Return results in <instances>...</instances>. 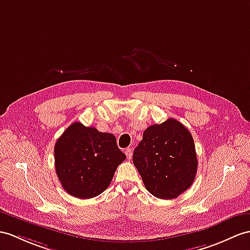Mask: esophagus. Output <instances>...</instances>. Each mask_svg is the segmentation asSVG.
Returning a JSON list of instances; mask_svg holds the SVG:
<instances>
[{
	"mask_svg": "<svg viewBox=\"0 0 250 250\" xmlns=\"http://www.w3.org/2000/svg\"><path fill=\"white\" fill-rule=\"evenodd\" d=\"M125 155H126V157H127V159H130L131 158V156H132V148H130V147H128V148H126L125 149Z\"/></svg>",
	"mask_w": 250,
	"mask_h": 250,
	"instance_id": "obj_1",
	"label": "esophagus"
}]
</instances>
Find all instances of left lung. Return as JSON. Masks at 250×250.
I'll use <instances>...</instances> for the list:
<instances>
[{"label":"left lung","mask_w":250,"mask_h":250,"mask_svg":"<svg viewBox=\"0 0 250 250\" xmlns=\"http://www.w3.org/2000/svg\"><path fill=\"white\" fill-rule=\"evenodd\" d=\"M132 161L146 190L161 199H173L187 191L197 171L193 137L175 119L147 127Z\"/></svg>","instance_id":"8db88e82"}]
</instances>
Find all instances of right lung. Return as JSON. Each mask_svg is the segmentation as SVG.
Segmentation results:
<instances>
[{"instance_id": "add662e5", "label": "right lung", "mask_w": 250, "mask_h": 250, "mask_svg": "<svg viewBox=\"0 0 250 250\" xmlns=\"http://www.w3.org/2000/svg\"><path fill=\"white\" fill-rule=\"evenodd\" d=\"M55 168L66 193L92 198L104 192L126 156L112 133L101 132L79 122L71 124L54 147Z\"/></svg>"}]
</instances>
